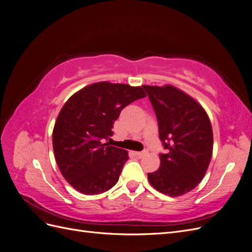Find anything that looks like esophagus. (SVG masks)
<instances>
[{"label":"esophagus","mask_w":252,"mask_h":252,"mask_svg":"<svg viewBox=\"0 0 252 252\" xmlns=\"http://www.w3.org/2000/svg\"><path fill=\"white\" fill-rule=\"evenodd\" d=\"M134 155L138 158H143V157L146 156V152H145V151H136V152H134Z\"/></svg>","instance_id":"1"}]
</instances>
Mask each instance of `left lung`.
Wrapping results in <instances>:
<instances>
[{"label": "left lung", "mask_w": 252, "mask_h": 252, "mask_svg": "<svg viewBox=\"0 0 252 252\" xmlns=\"http://www.w3.org/2000/svg\"><path fill=\"white\" fill-rule=\"evenodd\" d=\"M155 109L158 136L166 154L159 155V168L148 173L158 191L183 195L203 180L212 156L210 120L202 106L184 91L171 85H144Z\"/></svg>", "instance_id": "obj_1"}]
</instances>
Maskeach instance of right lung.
Segmentation results:
<instances>
[{
  "instance_id": "add662e5",
  "label": "right lung",
  "mask_w": 252,
  "mask_h": 252,
  "mask_svg": "<svg viewBox=\"0 0 252 252\" xmlns=\"http://www.w3.org/2000/svg\"><path fill=\"white\" fill-rule=\"evenodd\" d=\"M145 96L140 86L98 82L68 98L53 127L52 146L61 173L75 190L93 195L117 184L128 152L106 141L122 109Z\"/></svg>"
}]
</instances>
